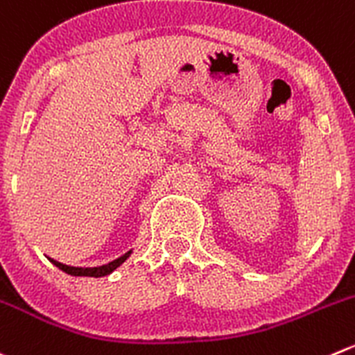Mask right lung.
<instances>
[{
    "label": "right lung",
    "mask_w": 355,
    "mask_h": 355,
    "mask_svg": "<svg viewBox=\"0 0 355 355\" xmlns=\"http://www.w3.org/2000/svg\"><path fill=\"white\" fill-rule=\"evenodd\" d=\"M130 253L132 251H128V253H125L123 257L116 258L114 261H109L107 265H102V267H88V269H83V267H69V265H64L60 263V261L57 260H51V263L57 265L58 269L64 270L65 274H71V276H88V277H102V276H107V274H111L112 270L118 269L119 265L123 263V261L126 260V258L130 257Z\"/></svg>",
    "instance_id": "add662e5"
}]
</instances>
